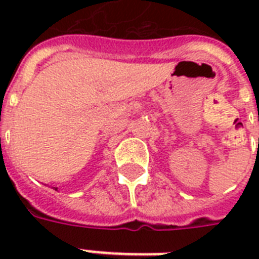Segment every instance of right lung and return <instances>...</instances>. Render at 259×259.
I'll return each instance as SVG.
<instances>
[{"mask_svg":"<svg viewBox=\"0 0 259 259\" xmlns=\"http://www.w3.org/2000/svg\"><path fill=\"white\" fill-rule=\"evenodd\" d=\"M55 189H56V188H55Z\"/></svg>","mask_w":259,"mask_h":259,"instance_id":"1","label":"right lung"}]
</instances>
